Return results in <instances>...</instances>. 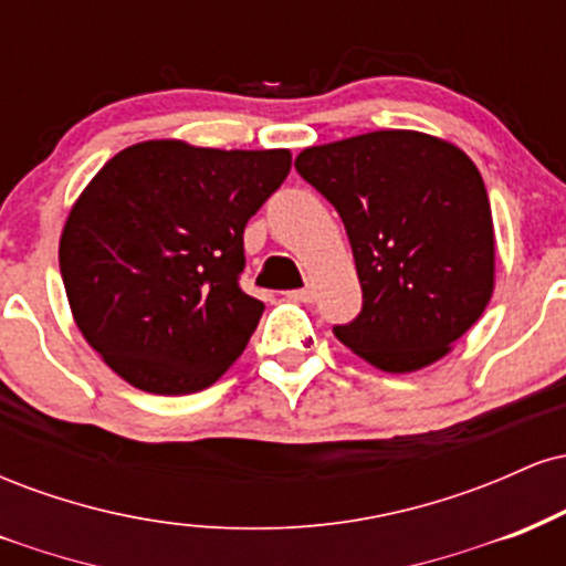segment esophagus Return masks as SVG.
Segmentation results:
<instances>
[{
    "mask_svg": "<svg viewBox=\"0 0 566 566\" xmlns=\"http://www.w3.org/2000/svg\"><path fill=\"white\" fill-rule=\"evenodd\" d=\"M284 295H287V301H292V303H311V301H314V290H311V287L290 290V292H284Z\"/></svg>",
    "mask_w": 566,
    "mask_h": 566,
    "instance_id": "obj_1",
    "label": "esophagus"
}]
</instances>
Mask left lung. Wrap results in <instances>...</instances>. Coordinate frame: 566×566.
<instances>
[{
	"label": "left lung",
	"instance_id": "obj_1",
	"mask_svg": "<svg viewBox=\"0 0 566 566\" xmlns=\"http://www.w3.org/2000/svg\"><path fill=\"white\" fill-rule=\"evenodd\" d=\"M295 170L346 226L361 314L335 337L382 373L444 359L495 290L486 188L463 148L418 129H378L303 148Z\"/></svg>",
	"mask_w": 566,
	"mask_h": 566
}]
</instances>
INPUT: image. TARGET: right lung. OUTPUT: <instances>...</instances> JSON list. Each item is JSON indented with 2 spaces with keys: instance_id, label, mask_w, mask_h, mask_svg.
Returning a JSON list of instances; mask_svg holds the SVG:
<instances>
[{
  "instance_id": "add662e5",
  "label": "right lung",
  "mask_w": 566,
  "mask_h": 566,
  "mask_svg": "<svg viewBox=\"0 0 566 566\" xmlns=\"http://www.w3.org/2000/svg\"><path fill=\"white\" fill-rule=\"evenodd\" d=\"M287 148L220 151L143 140L97 170L61 233L76 327L146 394L212 386L242 356L263 303L239 287L244 226L282 186Z\"/></svg>"
}]
</instances>
